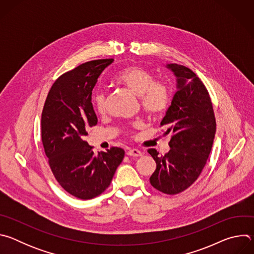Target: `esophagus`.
<instances>
[{
	"label": "esophagus",
	"mask_w": 254,
	"mask_h": 254,
	"mask_svg": "<svg viewBox=\"0 0 254 254\" xmlns=\"http://www.w3.org/2000/svg\"><path fill=\"white\" fill-rule=\"evenodd\" d=\"M127 156H130V157H140L142 154L139 150L137 149H130L127 152Z\"/></svg>",
	"instance_id": "1"
}]
</instances>
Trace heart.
<instances>
[{"label": "heart", "mask_w": 254, "mask_h": 254, "mask_svg": "<svg viewBox=\"0 0 254 254\" xmlns=\"http://www.w3.org/2000/svg\"><path fill=\"white\" fill-rule=\"evenodd\" d=\"M152 72L141 66L133 65L120 71L116 80L133 93L140 96V103L149 115L158 116L164 113L169 106L171 94L169 87L162 81L155 80ZM93 106L98 113H102L105 106L103 92H95L92 97Z\"/></svg>", "instance_id": "obj_1"}]
</instances>
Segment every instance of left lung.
Segmentation results:
<instances>
[{
  "instance_id": "1",
  "label": "left lung",
  "mask_w": 254,
  "mask_h": 254,
  "mask_svg": "<svg viewBox=\"0 0 254 254\" xmlns=\"http://www.w3.org/2000/svg\"><path fill=\"white\" fill-rule=\"evenodd\" d=\"M176 76L177 91L161 127L171 133V150L160 156L148 153L157 164L150 178L158 191L176 195L188 189L200 176L210 155L216 131V121L208 90L201 79L186 66L168 64Z\"/></svg>"
}]
</instances>
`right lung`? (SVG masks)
Here are the masks:
<instances>
[{
  "label": "right lung",
  "mask_w": 254,
  "mask_h": 254,
  "mask_svg": "<svg viewBox=\"0 0 254 254\" xmlns=\"http://www.w3.org/2000/svg\"><path fill=\"white\" fill-rule=\"evenodd\" d=\"M113 61L92 60L62 74L49 90L42 112L41 138L50 169L66 192L82 200L107 189L125 157L118 147L94 155L83 139L86 128L97 124L92 89Z\"/></svg>",
  "instance_id": "right-lung-1"
}]
</instances>
